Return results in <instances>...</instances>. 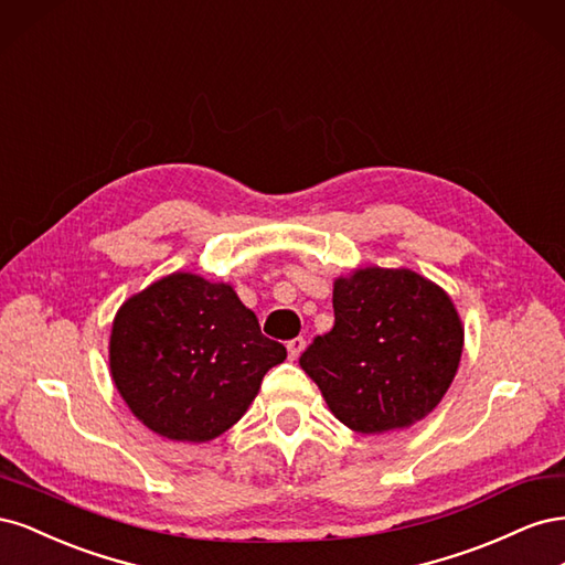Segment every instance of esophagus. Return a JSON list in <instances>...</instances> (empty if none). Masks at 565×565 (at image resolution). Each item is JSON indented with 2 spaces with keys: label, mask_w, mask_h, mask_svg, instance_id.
Masks as SVG:
<instances>
[{
  "label": "esophagus",
  "mask_w": 565,
  "mask_h": 565,
  "mask_svg": "<svg viewBox=\"0 0 565 565\" xmlns=\"http://www.w3.org/2000/svg\"><path fill=\"white\" fill-rule=\"evenodd\" d=\"M303 337H295V339H289L287 341V351H289V358H299V353L303 351Z\"/></svg>",
  "instance_id": "obj_1"
}]
</instances>
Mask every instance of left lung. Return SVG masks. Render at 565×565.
Instances as JSON below:
<instances>
[{
	"label": "left lung",
	"instance_id": "1",
	"mask_svg": "<svg viewBox=\"0 0 565 565\" xmlns=\"http://www.w3.org/2000/svg\"><path fill=\"white\" fill-rule=\"evenodd\" d=\"M334 328L299 358L332 415L358 434L405 429L446 396L465 330L450 297L407 268L334 282Z\"/></svg>",
	"mask_w": 565,
	"mask_h": 565
}]
</instances>
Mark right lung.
Wrapping results in <instances>:
<instances>
[{"mask_svg": "<svg viewBox=\"0 0 565 565\" xmlns=\"http://www.w3.org/2000/svg\"><path fill=\"white\" fill-rule=\"evenodd\" d=\"M287 349L231 285L172 273L117 311L110 372L131 413L172 440L202 443L245 415Z\"/></svg>", "mask_w": 565, "mask_h": 565, "instance_id": "1", "label": "right lung"}]
</instances>
